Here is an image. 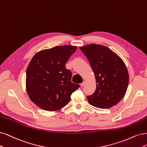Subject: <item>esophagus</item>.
Returning <instances> with one entry per match:
<instances>
[{"instance_id": "esophagus-1", "label": "esophagus", "mask_w": 147, "mask_h": 147, "mask_svg": "<svg viewBox=\"0 0 147 147\" xmlns=\"http://www.w3.org/2000/svg\"><path fill=\"white\" fill-rule=\"evenodd\" d=\"M85 85V82H84L82 84H80V86H84Z\"/></svg>"}]
</instances>
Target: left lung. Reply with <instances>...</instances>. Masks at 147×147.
Segmentation results:
<instances>
[{
	"label": "left lung",
	"mask_w": 147,
	"mask_h": 147,
	"mask_svg": "<svg viewBox=\"0 0 147 147\" xmlns=\"http://www.w3.org/2000/svg\"><path fill=\"white\" fill-rule=\"evenodd\" d=\"M94 73L96 88L87 96L89 104L106 109L116 105L125 94L129 74L125 64L110 48L94 43L79 47Z\"/></svg>",
	"instance_id": "8db88e82"
}]
</instances>
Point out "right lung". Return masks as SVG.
<instances>
[{"instance_id": "1", "label": "right lung", "mask_w": 147, "mask_h": 147, "mask_svg": "<svg viewBox=\"0 0 147 147\" xmlns=\"http://www.w3.org/2000/svg\"><path fill=\"white\" fill-rule=\"evenodd\" d=\"M72 45L57 46L37 53L26 69V90L30 100L42 109L58 111L67 105L80 87L71 82L65 63L76 50Z\"/></svg>"}]
</instances>
